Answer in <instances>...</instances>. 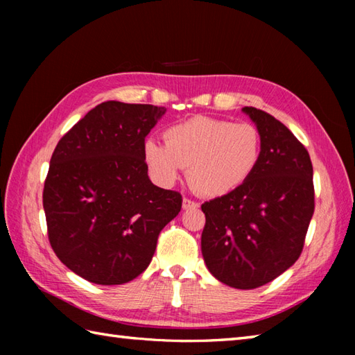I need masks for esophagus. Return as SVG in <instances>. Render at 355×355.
Here are the masks:
<instances>
[{"instance_id":"esophagus-1","label":"esophagus","mask_w":355,"mask_h":355,"mask_svg":"<svg viewBox=\"0 0 355 355\" xmlns=\"http://www.w3.org/2000/svg\"><path fill=\"white\" fill-rule=\"evenodd\" d=\"M200 205L197 201H192L189 198H183V209H198Z\"/></svg>"}]
</instances>
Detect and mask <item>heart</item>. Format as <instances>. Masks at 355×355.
Instances as JSON below:
<instances>
[{"label":"heart","instance_id":"b5f03b06","mask_svg":"<svg viewBox=\"0 0 355 355\" xmlns=\"http://www.w3.org/2000/svg\"><path fill=\"white\" fill-rule=\"evenodd\" d=\"M164 143L146 140L143 157L160 184L177 182L187 168L192 189L205 197H224L248 182L262 157V137L252 123L195 116L172 125Z\"/></svg>","mask_w":355,"mask_h":355}]
</instances>
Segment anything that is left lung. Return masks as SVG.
Here are the masks:
<instances>
[{"label":"left lung","instance_id":"8db88e82","mask_svg":"<svg viewBox=\"0 0 355 355\" xmlns=\"http://www.w3.org/2000/svg\"><path fill=\"white\" fill-rule=\"evenodd\" d=\"M243 111L261 132V162L239 189L201 206V252L218 281L252 290L299 259L314 214V184L310 154L288 128L262 110Z\"/></svg>","mask_w":355,"mask_h":355}]
</instances>
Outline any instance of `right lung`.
<instances>
[{"label":"right lung","mask_w":355,"mask_h":355,"mask_svg":"<svg viewBox=\"0 0 355 355\" xmlns=\"http://www.w3.org/2000/svg\"><path fill=\"white\" fill-rule=\"evenodd\" d=\"M163 107L108 101L59 140L42 205L53 252L73 273L122 285L153 259L163 227L182 210L180 192L150 183L143 145Z\"/></svg>","instance_id":"add662e5"}]
</instances>
